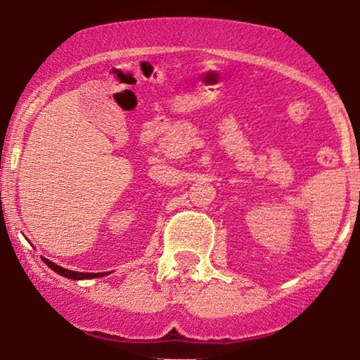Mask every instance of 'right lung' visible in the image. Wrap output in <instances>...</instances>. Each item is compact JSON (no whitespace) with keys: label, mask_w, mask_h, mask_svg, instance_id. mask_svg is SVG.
<instances>
[{"label":"right lung","mask_w":360,"mask_h":360,"mask_svg":"<svg viewBox=\"0 0 360 360\" xmlns=\"http://www.w3.org/2000/svg\"><path fill=\"white\" fill-rule=\"evenodd\" d=\"M41 259H44V263L46 264V266L53 269L55 273L65 276V278H68V279H76V281H79V279H94V278H103V276L108 274V273H77V271H70V269L61 268V266H58V264L53 263V262H50V259H46V258H41Z\"/></svg>","instance_id":"add662e5"}]
</instances>
